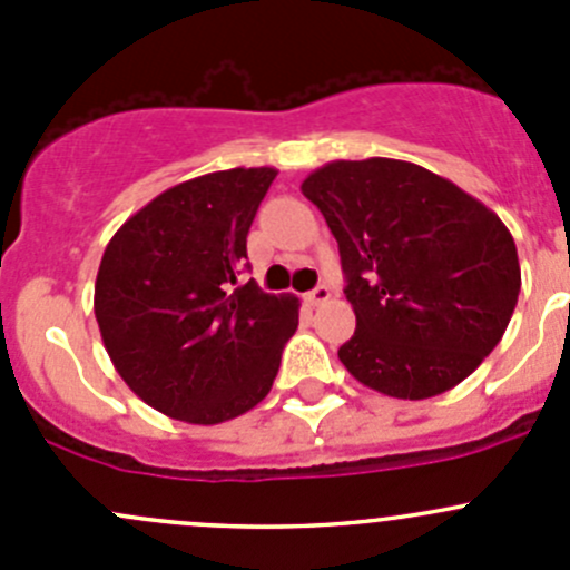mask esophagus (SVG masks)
Masks as SVG:
<instances>
[{
  "label": "esophagus",
  "mask_w": 570,
  "mask_h": 570,
  "mask_svg": "<svg viewBox=\"0 0 570 570\" xmlns=\"http://www.w3.org/2000/svg\"><path fill=\"white\" fill-rule=\"evenodd\" d=\"M327 297H331V289H327V286H317V289L308 292L306 303H308V306H322V303H325Z\"/></svg>",
  "instance_id": "34e87169"
}]
</instances>
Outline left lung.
<instances>
[{"instance_id":"left-lung-1","label":"left lung","mask_w":570,"mask_h":570,"mask_svg":"<svg viewBox=\"0 0 570 570\" xmlns=\"http://www.w3.org/2000/svg\"><path fill=\"white\" fill-rule=\"evenodd\" d=\"M303 195L338 243L355 333L338 347L364 386L428 400L499 344L521 292L508 226L450 178L402 159H336Z\"/></svg>"}]
</instances>
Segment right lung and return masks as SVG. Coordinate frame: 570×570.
<instances>
[{
	"label": "right lung",
	"mask_w": 570,
	"mask_h": 570,
	"mask_svg": "<svg viewBox=\"0 0 570 570\" xmlns=\"http://www.w3.org/2000/svg\"><path fill=\"white\" fill-rule=\"evenodd\" d=\"M275 168H232L159 193L109 239L94 312L109 361L146 405L220 424L273 389L295 295L237 286Z\"/></svg>",
	"instance_id": "add662e5"
}]
</instances>
